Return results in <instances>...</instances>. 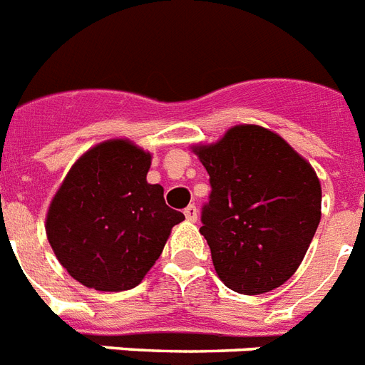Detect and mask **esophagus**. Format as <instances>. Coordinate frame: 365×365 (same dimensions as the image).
<instances>
[{"instance_id":"1","label":"esophagus","mask_w":365,"mask_h":365,"mask_svg":"<svg viewBox=\"0 0 365 365\" xmlns=\"http://www.w3.org/2000/svg\"><path fill=\"white\" fill-rule=\"evenodd\" d=\"M183 213H185V217H187V221H197L198 219V210L195 204H189L187 208L183 210Z\"/></svg>"}]
</instances>
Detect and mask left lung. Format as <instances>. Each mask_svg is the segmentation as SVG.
Wrapping results in <instances>:
<instances>
[{
	"instance_id": "1",
	"label": "left lung",
	"mask_w": 365,
	"mask_h": 365,
	"mask_svg": "<svg viewBox=\"0 0 365 365\" xmlns=\"http://www.w3.org/2000/svg\"><path fill=\"white\" fill-rule=\"evenodd\" d=\"M192 152L210 174L200 234L219 279L240 294L283 285L321 221V182L313 167L259 125H236Z\"/></svg>"
}]
</instances>
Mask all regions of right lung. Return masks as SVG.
<instances>
[{"instance_id": "1", "label": "right lung", "mask_w": 365, "mask_h": 365, "mask_svg": "<svg viewBox=\"0 0 365 365\" xmlns=\"http://www.w3.org/2000/svg\"><path fill=\"white\" fill-rule=\"evenodd\" d=\"M152 155L115 138L91 148L71 167L46 213V236L71 277L120 292L150 272L174 225L159 183H148Z\"/></svg>"}]
</instances>
